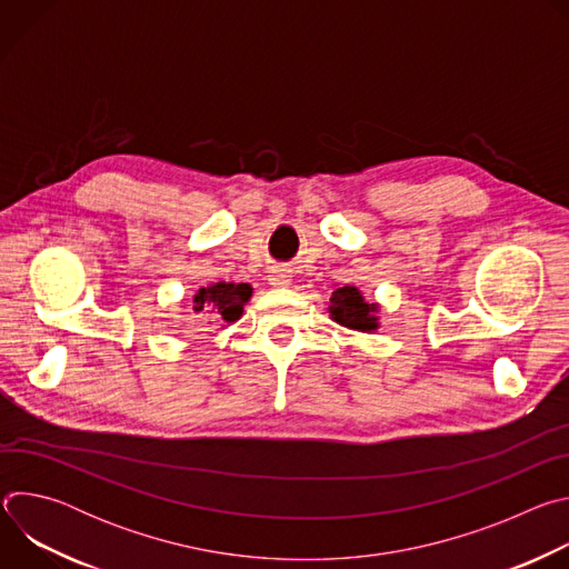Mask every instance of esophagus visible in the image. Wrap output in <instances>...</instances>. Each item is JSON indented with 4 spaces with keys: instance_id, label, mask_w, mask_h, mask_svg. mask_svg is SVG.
<instances>
[{
    "instance_id": "obj_1",
    "label": "esophagus",
    "mask_w": 569,
    "mask_h": 569,
    "mask_svg": "<svg viewBox=\"0 0 569 569\" xmlns=\"http://www.w3.org/2000/svg\"><path fill=\"white\" fill-rule=\"evenodd\" d=\"M268 283L272 288H286L290 283V272L286 268H272L268 274Z\"/></svg>"
}]
</instances>
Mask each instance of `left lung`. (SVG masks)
<instances>
[{
    "mask_svg": "<svg viewBox=\"0 0 569 569\" xmlns=\"http://www.w3.org/2000/svg\"><path fill=\"white\" fill-rule=\"evenodd\" d=\"M378 303H369L362 292L356 286H342L336 288L331 295V319L345 329L360 331V333H371L378 331L380 321H378Z\"/></svg>",
    "mask_w": 569,
    "mask_h": 569,
    "instance_id": "1",
    "label": "left lung"
}]
</instances>
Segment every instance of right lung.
Wrapping results in <instances>:
<instances>
[{
	"instance_id": "1",
	"label": "right lung",
	"mask_w": 569,
	"mask_h": 569,
	"mask_svg": "<svg viewBox=\"0 0 569 569\" xmlns=\"http://www.w3.org/2000/svg\"><path fill=\"white\" fill-rule=\"evenodd\" d=\"M252 299L250 283H211L193 295V310L200 315H216L218 321L233 323L242 315V306Z\"/></svg>"
}]
</instances>
